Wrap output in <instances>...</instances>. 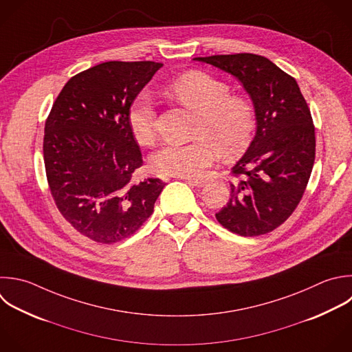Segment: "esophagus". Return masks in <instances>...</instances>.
Returning <instances> with one entry per match:
<instances>
[{
	"label": "esophagus",
	"instance_id": "esophagus-1",
	"mask_svg": "<svg viewBox=\"0 0 352 352\" xmlns=\"http://www.w3.org/2000/svg\"><path fill=\"white\" fill-rule=\"evenodd\" d=\"M182 180H186L188 184L195 187H204L206 184L205 179H197V177H180Z\"/></svg>",
	"mask_w": 352,
	"mask_h": 352
}]
</instances>
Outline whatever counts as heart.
Returning <instances> with one entry per match:
<instances>
[{"instance_id":"obj_1","label":"heart","mask_w":352,"mask_h":352,"mask_svg":"<svg viewBox=\"0 0 352 352\" xmlns=\"http://www.w3.org/2000/svg\"><path fill=\"white\" fill-rule=\"evenodd\" d=\"M166 94L198 116L190 143H170L153 155V169L165 176L194 177L217 157L243 153L257 126L254 106L245 98L231 96L230 87L202 72H188L166 87ZM133 139L148 146L155 139V106L147 92L139 94L126 114Z\"/></svg>"}]
</instances>
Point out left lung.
I'll return each instance as SVG.
<instances>
[{
	"mask_svg": "<svg viewBox=\"0 0 352 352\" xmlns=\"http://www.w3.org/2000/svg\"><path fill=\"white\" fill-rule=\"evenodd\" d=\"M238 78L249 94L256 135L231 169V198L216 213L231 232H271L294 212L315 161V128L296 80L264 56L253 54L195 58Z\"/></svg>",
	"mask_w": 352,
	"mask_h": 352,
	"instance_id": "8db88e82",
	"label": "left lung"
}]
</instances>
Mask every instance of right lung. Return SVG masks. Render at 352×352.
<instances>
[{"instance_id": "obj_1", "label": "right lung", "mask_w": 352, "mask_h": 352, "mask_svg": "<svg viewBox=\"0 0 352 352\" xmlns=\"http://www.w3.org/2000/svg\"><path fill=\"white\" fill-rule=\"evenodd\" d=\"M162 67L155 62H106L72 77L45 122L44 162L54 201L82 235L116 243L153 214L165 183H135L143 165L126 114Z\"/></svg>"}]
</instances>
